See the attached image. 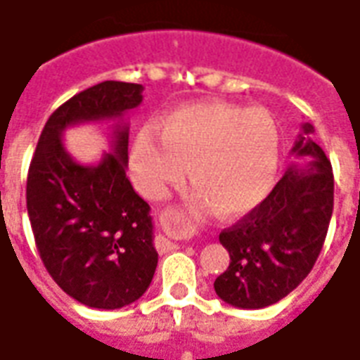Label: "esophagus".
Here are the masks:
<instances>
[{
	"label": "esophagus",
	"mask_w": 360,
	"mask_h": 360,
	"mask_svg": "<svg viewBox=\"0 0 360 360\" xmlns=\"http://www.w3.org/2000/svg\"><path fill=\"white\" fill-rule=\"evenodd\" d=\"M157 249H159L161 253H169V251L178 249V243L170 241L169 238H165V236H159V238H157Z\"/></svg>",
	"instance_id": "esophagus-1"
}]
</instances>
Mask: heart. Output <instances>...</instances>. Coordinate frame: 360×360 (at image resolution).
Segmentation results:
<instances>
[{
  "mask_svg": "<svg viewBox=\"0 0 360 360\" xmlns=\"http://www.w3.org/2000/svg\"><path fill=\"white\" fill-rule=\"evenodd\" d=\"M153 128L157 139L149 130L136 134L128 159L143 198H165L188 169L199 205L234 219L255 209L276 182L282 134L264 109L203 101L162 115Z\"/></svg>",
  "mask_w": 360,
  "mask_h": 360,
  "instance_id": "1",
  "label": "heart"
}]
</instances>
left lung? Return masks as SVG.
<instances>
[{
  "mask_svg": "<svg viewBox=\"0 0 360 360\" xmlns=\"http://www.w3.org/2000/svg\"><path fill=\"white\" fill-rule=\"evenodd\" d=\"M291 153L307 157L291 165L261 205L234 226L222 230L220 243L230 253L214 291L238 309H264L295 290L313 270L334 211V174L326 153L314 143L309 122Z\"/></svg>",
  "mask_w": 360,
  "mask_h": 360,
  "instance_id": "8db88e82",
  "label": "left lung"
}]
</instances>
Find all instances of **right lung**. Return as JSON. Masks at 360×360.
I'll use <instances>...</instances> for the list:
<instances>
[{
	"label": "right lung",
	"mask_w": 360,
	"mask_h": 360,
	"mask_svg": "<svg viewBox=\"0 0 360 360\" xmlns=\"http://www.w3.org/2000/svg\"><path fill=\"white\" fill-rule=\"evenodd\" d=\"M141 84H96L47 119L28 169L26 209L36 248L57 285L78 303L120 309L153 280L157 249L149 205L126 176V111L141 103ZM119 120L112 153L97 165L75 162L62 132L75 124Z\"/></svg>",
	"instance_id": "add662e5"
}]
</instances>
